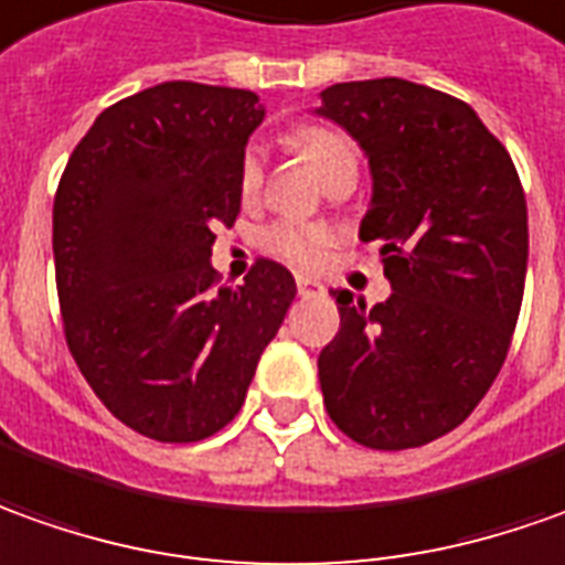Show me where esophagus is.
<instances>
[{"instance_id": "obj_1", "label": "esophagus", "mask_w": 565, "mask_h": 565, "mask_svg": "<svg viewBox=\"0 0 565 565\" xmlns=\"http://www.w3.org/2000/svg\"><path fill=\"white\" fill-rule=\"evenodd\" d=\"M297 290H299V297H318V294H324V284L315 281V278H306V275H299Z\"/></svg>"}]
</instances>
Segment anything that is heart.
<instances>
[{"label":"heart","mask_w":565,"mask_h":565,"mask_svg":"<svg viewBox=\"0 0 565 565\" xmlns=\"http://www.w3.org/2000/svg\"><path fill=\"white\" fill-rule=\"evenodd\" d=\"M287 148L324 185H333L347 175H359V151H355L352 138L333 126L299 122L287 132ZM263 185H266V157L259 148H247L241 157V167H237V191H241L244 206H253L259 201ZM331 244L333 234L324 225H309V222H275L263 232V250L299 268L321 266Z\"/></svg>","instance_id":"heart-1"}]
</instances>
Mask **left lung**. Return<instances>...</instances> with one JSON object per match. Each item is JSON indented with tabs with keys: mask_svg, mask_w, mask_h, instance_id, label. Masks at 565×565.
Returning <instances> with one entry per match:
<instances>
[{
	"mask_svg": "<svg viewBox=\"0 0 565 565\" xmlns=\"http://www.w3.org/2000/svg\"><path fill=\"white\" fill-rule=\"evenodd\" d=\"M321 117L362 145L374 175L362 241L393 297L333 290L340 333L318 355L324 408L352 443L417 448L463 424L498 377L529 259L525 194L476 110L398 76L337 83Z\"/></svg>",
	"mask_w": 565,
	"mask_h": 565,
	"instance_id": "obj_1",
	"label": "left lung"
}]
</instances>
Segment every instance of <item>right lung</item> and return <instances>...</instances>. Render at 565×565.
Here are the masks:
<instances>
[{"label": "right lung", "mask_w": 565, "mask_h": 565, "mask_svg": "<svg viewBox=\"0 0 565 565\" xmlns=\"http://www.w3.org/2000/svg\"><path fill=\"white\" fill-rule=\"evenodd\" d=\"M266 110L256 92L160 83L98 114L52 213L64 337L92 393L157 443H201L241 412L297 297L256 259L241 287L210 266L241 213L237 167Z\"/></svg>", "instance_id": "add662e5"}]
</instances>
